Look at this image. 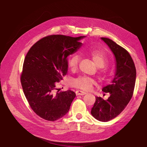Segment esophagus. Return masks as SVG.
<instances>
[{"label": "esophagus", "instance_id": "obj_1", "mask_svg": "<svg viewBox=\"0 0 147 147\" xmlns=\"http://www.w3.org/2000/svg\"><path fill=\"white\" fill-rule=\"evenodd\" d=\"M85 94H86V92L81 91V90H76V95H84Z\"/></svg>", "mask_w": 147, "mask_h": 147}]
</instances>
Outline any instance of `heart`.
I'll return each mask as SVG.
<instances>
[{"label": "heart", "mask_w": 147, "mask_h": 147, "mask_svg": "<svg viewBox=\"0 0 147 147\" xmlns=\"http://www.w3.org/2000/svg\"><path fill=\"white\" fill-rule=\"evenodd\" d=\"M88 55L98 67L103 68L105 67L107 60H106L105 54L102 51H92L88 52ZM80 61V57L79 55L74 54L72 55L68 60L69 68L72 71H75L78 67ZM102 74L104 76L106 74L105 72L104 71L102 72ZM95 83V81L94 79L86 76H79L77 78L73 80V82H72V84L74 86L83 90H90Z\"/></svg>", "instance_id": "heart-1"}]
</instances>
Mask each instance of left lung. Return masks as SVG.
<instances>
[{"label":"left lung","instance_id":"8db88e82","mask_svg":"<svg viewBox=\"0 0 147 147\" xmlns=\"http://www.w3.org/2000/svg\"><path fill=\"white\" fill-rule=\"evenodd\" d=\"M101 39L110 48L115 59V72L111 84L102 91L110 93L107 100L96 96L91 114L96 119L107 122L117 117L128 104L135 88L136 71L135 64L126 49L107 38Z\"/></svg>","mask_w":147,"mask_h":147}]
</instances>
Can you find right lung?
<instances>
[{"label":"right lung","instance_id":"obj_1","mask_svg":"<svg viewBox=\"0 0 147 147\" xmlns=\"http://www.w3.org/2000/svg\"><path fill=\"white\" fill-rule=\"evenodd\" d=\"M85 36H45L34 44L24 59L21 83L31 108L44 119L54 121L66 114L76 94L71 90L55 93V83L68 69L67 57L75 53Z\"/></svg>","mask_w":147,"mask_h":147}]
</instances>
